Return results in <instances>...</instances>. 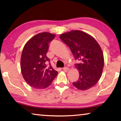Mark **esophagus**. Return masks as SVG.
<instances>
[{"mask_svg": "<svg viewBox=\"0 0 121 121\" xmlns=\"http://www.w3.org/2000/svg\"><path fill=\"white\" fill-rule=\"evenodd\" d=\"M62 69L64 70L65 72H67L68 70H69V68H68V67H64V68H63Z\"/></svg>", "mask_w": 121, "mask_h": 121, "instance_id": "obj_1", "label": "esophagus"}]
</instances>
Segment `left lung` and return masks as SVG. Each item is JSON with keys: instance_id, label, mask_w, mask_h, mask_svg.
<instances>
[{"instance_id": "left-lung-1", "label": "left lung", "mask_w": 121, "mask_h": 121, "mask_svg": "<svg viewBox=\"0 0 121 121\" xmlns=\"http://www.w3.org/2000/svg\"><path fill=\"white\" fill-rule=\"evenodd\" d=\"M67 45L75 60L79 78L73 82L77 89L85 91L93 87L99 80L103 70L104 60L99 44L91 35L80 30H72L60 35Z\"/></svg>"}]
</instances>
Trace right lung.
Listing matches in <instances>:
<instances>
[{
  "label": "right lung",
  "mask_w": 121,
  "mask_h": 121,
  "mask_svg": "<svg viewBox=\"0 0 121 121\" xmlns=\"http://www.w3.org/2000/svg\"><path fill=\"white\" fill-rule=\"evenodd\" d=\"M55 35L48 32L39 33L31 38L23 48L21 58V68L23 78L30 86L37 89L48 87L58 72L47 64L49 43Z\"/></svg>",
  "instance_id": "add662e5"
}]
</instances>
